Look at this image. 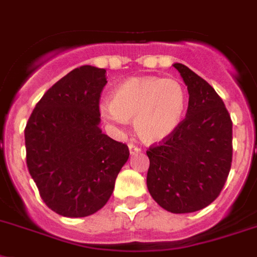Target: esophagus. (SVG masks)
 <instances>
[{"label":"esophagus","mask_w":257,"mask_h":257,"mask_svg":"<svg viewBox=\"0 0 257 257\" xmlns=\"http://www.w3.org/2000/svg\"><path fill=\"white\" fill-rule=\"evenodd\" d=\"M129 147V152H131V155H135V153H139L141 151L140 147H137V145H135L133 143H129L128 144Z\"/></svg>","instance_id":"esophagus-1"}]
</instances>
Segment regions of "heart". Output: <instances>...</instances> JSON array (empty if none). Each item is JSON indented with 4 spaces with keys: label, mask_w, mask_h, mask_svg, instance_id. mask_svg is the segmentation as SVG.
I'll return each mask as SVG.
<instances>
[{
    "label": "heart",
    "mask_w": 257,
    "mask_h": 257,
    "mask_svg": "<svg viewBox=\"0 0 257 257\" xmlns=\"http://www.w3.org/2000/svg\"><path fill=\"white\" fill-rule=\"evenodd\" d=\"M187 94L172 78L132 77L114 88L110 102L100 105V114L110 124L133 118L137 136L148 144L160 143L175 132L183 120Z\"/></svg>",
    "instance_id": "obj_1"
}]
</instances>
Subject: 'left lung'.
I'll return each mask as SVG.
<instances>
[{"label": "left lung", "mask_w": 257, "mask_h": 257, "mask_svg": "<svg viewBox=\"0 0 257 257\" xmlns=\"http://www.w3.org/2000/svg\"><path fill=\"white\" fill-rule=\"evenodd\" d=\"M188 88L187 116L175 132L147 151V187L161 208L191 213L215 201L232 164V120L204 78L173 64Z\"/></svg>", "instance_id": "left-lung-1"}]
</instances>
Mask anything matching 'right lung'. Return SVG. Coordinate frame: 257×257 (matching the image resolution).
Masks as SVG:
<instances>
[{
    "label": "right lung",
    "mask_w": 257,
    "mask_h": 257,
    "mask_svg": "<svg viewBox=\"0 0 257 257\" xmlns=\"http://www.w3.org/2000/svg\"><path fill=\"white\" fill-rule=\"evenodd\" d=\"M106 70L84 65L49 88L25 128L26 164L44 203L65 217L104 207L129 157L128 145L100 129Z\"/></svg>",
    "instance_id": "1"
}]
</instances>
